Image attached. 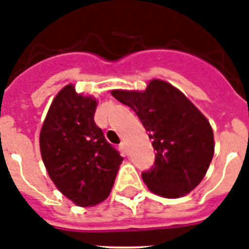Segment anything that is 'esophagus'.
I'll use <instances>...</instances> for the list:
<instances>
[{"mask_svg": "<svg viewBox=\"0 0 249 249\" xmlns=\"http://www.w3.org/2000/svg\"><path fill=\"white\" fill-rule=\"evenodd\" d=\"M120 149L124 152L125 154L128 153V144H126V142H121L120 144Z\"/></svg>", "mask_w": 249, "mask_h": 249, "instance_id": "34e87169", "label": "esophagus"}]
</instances>
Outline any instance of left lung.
<instances>
[{
    "instance_id": "1",
    "label": "left lung",
    "mask_w": 249,
    "mask_h": 249,
    "mask_svg": "<svg viewBox=\"0 0 249 249\" xmlns=\"http://www.w3.org/2000/svg\"><path fill=\"white\" fill-rule=\"evenodd\" d=\"M111 95L134 110L156 149V162L143 172L149 191L178 199L205 177L214 156V133L205 115L178 89L150 79L144 91L112 89Z\"/></svg>"
}]
</instances>
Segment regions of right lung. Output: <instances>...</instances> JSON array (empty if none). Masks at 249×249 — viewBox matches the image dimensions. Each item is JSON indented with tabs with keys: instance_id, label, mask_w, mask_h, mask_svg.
Returning a JSON list of instances; mask_svg holds the SVG:
<instances>
[{
	"instance_id": "add662e5",
	"label": "right lung",
	"mask_w": 249,
	"mask_h": 249,
	"mask_svg": "<svg viewBox=\"0 0 249 249\" xmlns=\"http://www.w3.org/2000/svg\"><path fill=\"white\" fill-rule=\"evenodd\" d=\"M93 96L64 86L54 97L39 137L44 166L67 199L81 208L95 206L111 191L123 157L96 125Z\"/></svg>"
}]
</instances>
